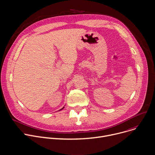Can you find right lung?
<instances>
[{"mask_svg":"<svg viewBox=\"0 0 155 155\" xmlns=\"http://www.w3.org/2000/svg\"><path fill=\"white\" fill-rule=\"evenodd\" d=\"M64 107H62V108H61V109H60V110H62V109H64Z\"/></svg>","mask_w":155,"mask_h":155,"instance_id":"obj_1","label":"right lung"}]
</instances>
